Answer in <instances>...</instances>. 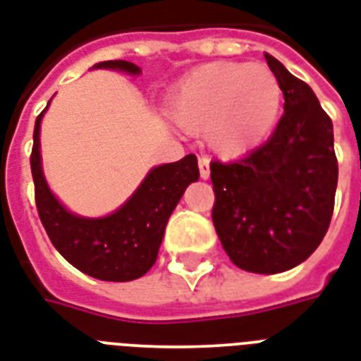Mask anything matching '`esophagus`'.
I'll return each mask as SVG.
<instances>
[{
    "mask_svg": "<svg viewBox=\"0 0 361 361\" xmlns=\"http://www.w3.org/2000/svg\"><path fill=\"white\" fill-rule=\"evenodd\" d=\"M197 164H200V177L201 178H209V177H211V171H209V160H207L205 156H200V160H197Z\"/></svg>",
    "mask_w": 361,
    "mask_h": 361,
    "instance_id": "esophagus-1",
    "label": "esophagus"
}]
</instances>
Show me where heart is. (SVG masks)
<instances>
[{
    "mask_svg": "<svg viewBox=\"0 0 361 361\" xmlns=\"http://www.w3.org/2000/svg\"><path fill=\"white\" fill-rule=\"evenodd\" d=\"M282 86L262 63L220 61L186 75L169 97L167 116L212 149L235 156L256 147L276 124Z\"/></svg>",
    "mask_w": 361,
    "mask_h": 361,
    "instance_id": "1",
    "label": "heart"
}]
</instances>
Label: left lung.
Wrapping results in <instances>:
<instances>
[{"instance_id":"1","label":"left lung","mask_w":361,"mask_h":361,"mask_svg":"<svg viewBox=\"0 0 361 361\" xmlns=\"http://www.w3.org/2000/svg\"><path fill=\"white\" fill-rule=\"evenodd\" d=\"M282 86L284 114L258 149L211 161L212 224L237 267L259 275L305 262L331 222L339 167L334 124L311 86L265 54Z\"/></svg>"}]
</instances>
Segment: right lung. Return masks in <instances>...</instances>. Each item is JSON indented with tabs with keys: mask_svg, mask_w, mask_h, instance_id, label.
Wrapping results in <instances>:
<instances>
[{
	"mask_svg": "<svg viewBox=\"0 0 361 361\" xmlns=\"http://www.w3.org/2000/svg\"><path fill=\"white\" fill-rule=\"evenodd\" d=\"M96 67L141 73L135 63L126 60L102 61ZM43 113L35 120L30 164L35 205L50 243L73 267L94 279L111 282L139 279L156 264L167 220L186 186L200 178L197 158L188 154L183 160L154 167L118 211L103 219H82L67 211L44 180L39 150Z\"/></svg>",
	"mask_w": 361,
	"mask_h": 361,
	"instance_id": "right-lung-1",
	"label": "right lung"
}]
</instances>
